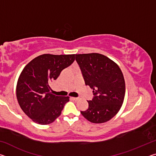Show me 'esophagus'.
Instances as JSON below:
<instances>
[{"label": "esophagus", "mask_w": 156, "mask_h": 156, "mask_svg": "<svg viewBox=\"0 0 156 156\" xmlns=\"http://www.w3.org/2000/svg\"><path fill=\"white\" fill-rule=\"evenodd\" d=\"M71 98H72L73 100H75V101H77V100H78V98H75V97H72Z\"/></svg>", "instance_id": "obj_1"}]
</instances>
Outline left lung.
I'll return each mask as SVG.
<instances>
[{
	"label": "left lung",
	"instance_id": "obj_1",
	"mask_svg": "<svg viewBox=\"0 0 156 156\" xmlns=\"http://www.w3.org/2000/svg\"><path fill=\"white\" fill-rule=\"evenodd\" d=\"M86 85L93 89L94 98L87 101L89 107L81 114L89 122H106L117 114L125 95V82L116 63L104 55L76 54Z\"/></svg>",
	"mask_w": 156,
	"mask_h": 156
}]
</instances>
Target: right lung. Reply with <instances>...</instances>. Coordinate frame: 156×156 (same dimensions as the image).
Listing matches in <instances>:
<instances>
[{"label": "right lung", "instance_id": "right-lung-1", "mask_svg": "<svg viewBox=\"0 0 156 156\" xmlns=\"http://www.w3.org/2000/svg\"><path fill=\"white\" fill-rule=\"evenodd\" d=\"M75 60V54H44L34 58L23 69L16 84V98L21 109L32 121L48 125L61 114L69 96L51 93L49 84Z\"/></svg>", "mask_w": 156, "mask_h": 156}]
</instances>
